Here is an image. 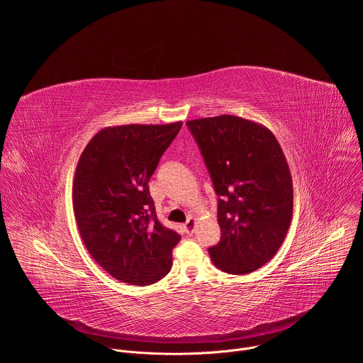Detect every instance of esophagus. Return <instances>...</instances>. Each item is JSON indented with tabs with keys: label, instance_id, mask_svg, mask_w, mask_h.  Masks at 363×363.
Here are the masks:
<instances>
[{
	"label": "esophagus",
	"instance_id": "esophagus-1",
	"mask_svg": "<svg viewBox=\"0 0 363 363\" xmlns=\"http://www.w3.org/2000/svg\"><path fill=\"white\" fill-rule=\"evenodd\" d=\"M195 225H196V220L194 217H188V220H186V223L184 225L186 234H192L194 230H195Z\"/></svg>",
	"mask_w": 363,
	"mask_h": 363
}]
</instances>
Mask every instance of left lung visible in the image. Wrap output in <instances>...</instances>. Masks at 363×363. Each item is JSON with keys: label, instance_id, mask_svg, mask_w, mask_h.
Here are the masks:
<instances>
[{"label": "left lung", "instance_id": "obj_1", "mask_svg": "<svg viewBox=\"0 0 363 363\" xmlns=\"http://www.w3.org/2000/svg\"><path fill=\"white\" fill-rule=\"evenodd\" d=\"M218 195L214 266L248 274L281 247L293 217V181L280 143L262 123L221 115L186 122Z\"/></svg>", "mask_w": 363, "mask_h": 363}]
</instances>
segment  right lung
Here are the masks:
<instances>
[{
	"label": "right lung",
	"mask_w": 363,
	"mask_h": 363,
	"mask_svg": "<svg viewBox=\"0 0 363 363\" xmlns=\"http://www.w3.org/2000/svg\"><path fill=\"white\" fill-rule=\"evenodd\" d=\"M181 126H108L79 158L73 210L80 237L96 263L122 283L153 284L171 270L181 235L157 218L147 182Z\"/></svg>",
	"instance_id": "1"
}]
</instances>
